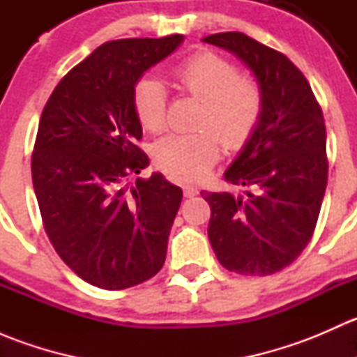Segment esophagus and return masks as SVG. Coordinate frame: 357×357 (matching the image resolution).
Segmentation results:
<instances>
[{"mask_svg": "<svg viewBox=\"0 0 357 357\" xmlns=\"http://www.w3.org/2000/svg\"><path fill=\"white\" fill-rule=\"evenodd\" d=\"M199 195V190H197V186H192V185H186L185 186V197H188V199H192V197Z\"/></svg>", "mask_w": 357, "mask_h": 357, "instance_id": "1", "label": "esophagus"}]
</instances>
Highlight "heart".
<instances>
[{"instance_id":"obj_1","label":"heart","mask_w":357,"mask_h":357,"mask_svg":"<svg viewBox=\"0 0 357 357\" xmlns=\"http://www.w3.org/2000/svg\"><path fill=\"white\" fill-rule=\"evenodd\" d=\"M171 77L181 91L202 102L195 132H169L157 139L153 160L162 171L183 181L208 174L221 153L238 150L261 122L264 93L254 77L240 74L231 60L212 52H200L172 68ZM132 109L139 124L150 132L165 126L167 91L155 77H142L132 89Z\"/></svg>"}]
</instances>
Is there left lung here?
<instances>
[{"label": "left lung", "instance_id": "obj_1", "mask_svg": "<svg viewBox=\"0 0 357 357\" xmlns=\"http://www.w3.org/2000/svg\"><path fill=\"white\" fill-rule=\"evenodd\" d=\"M235 53L264 93L261 122L225 172L245 195L200 192L211 205L208 240L238 275L282 271L312 238L328 181L326 129L307 79L283 53L242 32L204 38Z\"/></svg>", "mask_w": 357, "mask_h": 357}]
</instances>
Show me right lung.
<instances>
[{
	"label": "right lung",
	"mask_w": 357,
	"mask_h": 357,
	"mask_svg": "<svg viewBox=\"0 0 357 357\" xmlns=\"http://www.w3.org/2000/svg\"><path fill=\"white\" fill-rule=\"evenodd\" d=\"M181 34L103 43L63 75L39 119L32 185L56 254L91 285L122 290L164 266L183 192L160 172L135 185L149 157L132 89Z\"/></svg>",
	"instance_id": "right-lung-1"
}]
</instances>
